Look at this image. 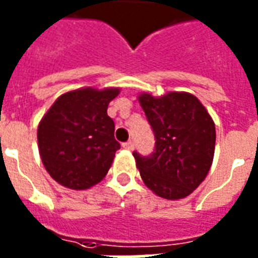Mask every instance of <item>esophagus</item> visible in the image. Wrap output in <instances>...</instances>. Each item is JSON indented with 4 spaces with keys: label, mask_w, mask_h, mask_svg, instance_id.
I'll return each mask as SVG.
<instances>
[{
    "label": "esophagus",
    "mask_w": 258,
    "mask_h": 258,
    "mask_svg": "<svg viewBox=\"0 0 258 258\" xmlns=\"http://www.w3.org/2000/svg\"><path fill=\"white\" fill-rule=\"evenodd\" d=\"M123 149H127V151H133V148H135V144L133 141H127V143L122 144Z\"/></svg>",
    "instance_id": "1"
}]
</instances>
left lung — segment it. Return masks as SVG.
Segmentation results:
<instances>
[{"label": "left lung", "instance_id": "8db88e82", "mask_svg": "<svg viewBox=\"0 0 258 258\" xmlns=\"http://www.w3.org/2000/svg\"><path fill=\"white\" fill-rule=\"evenodd\" d=\"M139 102L156 140L151 156L133 152L141 179L163 199L188 197L205 180L213 164L214 121L202 102L184 91L161 97L141 93Z\"/></svg>", "mask_w": 258, "mask_h": 258}]
</instances>
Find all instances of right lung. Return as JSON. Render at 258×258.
Here are the masks:
<instances>
[{"label": "right lung", "mask_w": 258, "mask_h": 258, "mask_svg": "<svg viewBox=\"0 0 258 258\" xmlns=\"http://www.w3.org/2000/svg\"><path fill=\"white\" fill-rule=\"evenodd\" d=\"M119 87H83L61 94L37 127L39 153L53 180L87 189L106 176L119 143L107 106Z\"/></svg>", "instance_id": "obj_1"}]
</instances>
